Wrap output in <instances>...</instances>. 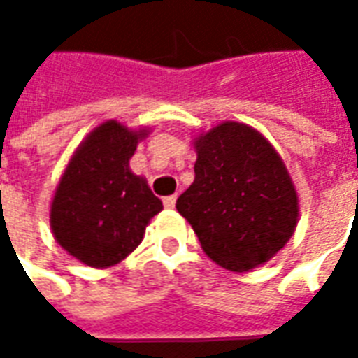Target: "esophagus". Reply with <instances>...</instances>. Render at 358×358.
<instances>
[{
  "instance_id": "34e87169",
  "label": "esophagus",
  "mask_w": 358,
  "mask_h": 358,
  "mask_svg": "<svg viewBox=\"0 0 358 358\" xmlns=\"http://www.w3.org/2000/svg\"><path fill=\"white\" fill-rule=\"evenodd\" d=\"M163 205L166 209H174V205H176V195H169V197H164Z\"/></svg>"
}]
</instances>
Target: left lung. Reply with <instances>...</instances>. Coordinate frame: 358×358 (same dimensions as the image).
Masks as SVG:
<instances>
[{"label": "left lung", "mask_w": 358, "mask_h": 358, "mask_svg": "<svg viewBox=\"0 0 358 358\" xmlns=\"http://www.w3.org/2000/svg\"><path fill=\"white\" fill-rule=\"evenodd\" d=\"M195 180L176 201L203 251L232 272L276 255L295 232L299 199L282 157L255 128L226 120L194 141Z\"/></svg>", "instance_id": "obj_1"}]
</instances>
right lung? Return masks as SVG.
<instances>
[{
    "label": "right lung",
    "instance_id": "obj_1",
    "mask_svg": "<svg viewBox=\"0 0 358 358\" xmlns=\"http://www.w3.org/2000/svg\"><path fill=\"white\" fill-rule=\"evenodd\" d=\"M149 130L107 120L86 136L53 195L51 232L69 255L92 268H109L132 253L163 203L130 171Z\"/></svg>",
    "mask_w": 358,
    "mask_h": 358
}]
</instances>
